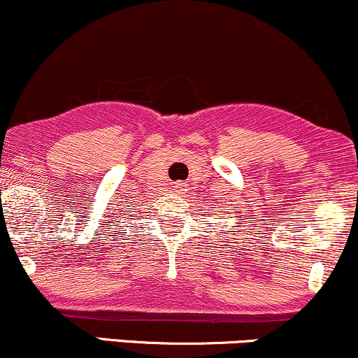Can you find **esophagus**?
Segmentation results:
<instances>
[{
    "label": "esophagus",
    "instance_id": "esophagus-1",
    "mask_svg": "<svg viewBox=\"0 0 358 358\" xmlns=\"http://www.w3.org/2000/svg\"><path fill=\"white\" fill-rule=\"evenodd\" d=\"M178 188H180V185H178Z\"/></svg>",
    "mask_w": 358,
    "mask_h": 358
}]
</instances>
